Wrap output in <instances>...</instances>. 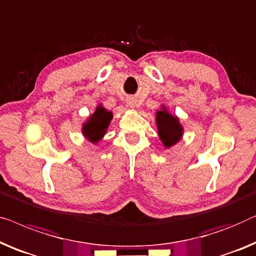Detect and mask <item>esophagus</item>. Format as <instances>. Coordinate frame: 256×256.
Listing matches in <instances>:
<instances>
[{"label": "esophagus", "instance_id": "esophagus-1", "mask_svg": "<svg viewBox=\"0 0 256 256\" xmlns=\"http://www.w3.org/2000/svg\"><path fill=\"white\" fill-rule=\"evenodd\" d=\"M127 105H128L129 107H130V108H135V107L137 106L136 99H134V98H129L128 102H127Z\"/></svg>", "mask_w": 256, "mask_h": 256}]
</instances>
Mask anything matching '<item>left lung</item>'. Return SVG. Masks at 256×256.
<instances>
[{"instance_id":"8db88e82","label":"left lung","mask_w":256,"mask_h":256,"mask_svg":"<svg viewBox=\"0 0 256 256\" xmlns=\"http://www.w3.org/2000/svg\"><path fill=\"white\" fill-rule=\"evenodd\" d=\"M156 126L158 129L159 140L166 149H170L180 142L184 136V127L176 116L170 113L168 107L160 106V110L156 113Z\"/></svg>"}]
</instances>
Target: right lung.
I'll return each mask as SVG.
<instances>
[{
  "label": "right lung",
  "instance_id": "add662e5",
  "mask_svg": "<svg viewBox=\"0 0 256 256\" xmlns=\"http://www.w3.org/2000/svg\"><path fill=\"white\" fill-rule=\"evenodd\" d=\"M113 113L106 110L102 104L96 107V110L88 116L82 124V134L88 142L97 144L106 135Z\"/></svg>",
  "mask_w": 256,
  "mask_h": 256
}]
</instances>
